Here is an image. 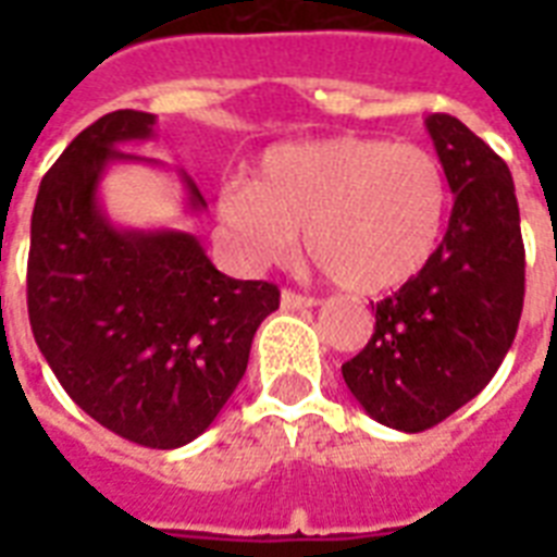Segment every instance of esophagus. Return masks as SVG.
Here are the masks:
<instances>
[{"instance_id": "esophagus-1", "label": "esophagus", "mask_w": 557, "mask_h": 557, "mask_svg": "<svg viewBox=\"0 0 557 557\" xmlns=\"http://www.w3.org/2000/svg\"><path fill=\"white\" fill-rule=\"evenodd\" d=\"M280 306H283L286 312H295V309H312V306H318V297L297 295V292H292V288H283Z\"/></svg>"}]
</instances>
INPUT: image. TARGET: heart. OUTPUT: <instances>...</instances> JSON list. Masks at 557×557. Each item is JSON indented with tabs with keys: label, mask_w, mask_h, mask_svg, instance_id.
<instances>
[{
	"label": "heart",
	"mask_w": 557,
	"mask_h": 557,
	"mask_svg": "<svg viewBox=\"0 0 557 557\" xmlns=\"http://www.w3.org/2000/svg\"><path fill=\"white\" fill-rule=\"evenodd\" d=\"M448 178L419 144L335 135L271 147L251 182L219 193L216 216L245 269L306 248L335 286L381 295L431 262L448 219Z\"/></svg>",
	"instance_id": "heart-1"
}]
</instances>
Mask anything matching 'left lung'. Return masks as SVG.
<instances>
[{
  "instance_id": "obj_1",
  "label": "left lung",
  "mask_w": 557,
  "mask_h": 557,
  "mask_svg": "<svg viewBox=\"0 0 557 557\" xmlns=\"http://www.w3.org/2000/svg\"><path fill=\"white\" fill-rule=\"evenodd\" d=\"M454 193L448 231L431 262L375 304V332L341 367L375 422L428 431L494 379L518 335L527 251L506 161L462 121H424Z\"/></svg>"
}]
</instances>
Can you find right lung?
<instances>
[{
	"label": "right lung",
	"instance_id": "add662e5",
	"mask_svg": "<svg viewBox=\"0 0 557 557\" xmlns=\"http://www.w3.org/2000/svg\"><path fill=\"white\" fill-rule=\"evenodd\" d=\"M156 115L117 109L86 126L39 185L30 216V332L74 405L144 448H182L210 428L248 367L253 332L280 306L265 280L216 271L193 234L115 227L98 199L117 150ZM187 210H205L182 173Z\"/></svg>",
	"mask_w": 557,
	"mask_h": 557
}]
</instances>
